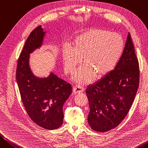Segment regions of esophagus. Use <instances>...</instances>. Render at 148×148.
Masks as SVG:
<instances>
[{"mask_svg":"<svg viewBox=\"0 0 148 148\" xmlns=\"http://www.w3.org/2000/svg\"><path fill=\"white\" fill-rule=\"evenodd\" d=\"M84 88L81 86H79V85H75L73 87V93L74 94H80L82 93L83 92H84Z\"/></svg>","mask_w":148,"mask_h":148,"instance_id":"1","label":"esophagus"}]
</instances>
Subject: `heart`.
<instances>
[{"label":"heart","instance_id":"obj_1","mask_svg":"<svg viewBox=\"0 0 148 148\" xmlns=\"http://www.w3.org/2000/svg\"><path fill=\"white\" fill-rule=\"evenodd\" d=\"M124 41L121 36L111 31L92 29L80 34L71 47L63 50L65 71L73 75L83 59V65L75 75L79 83L86 84L94 77L100 79L114 69L122 56Z\"/></svg>","mask_w":148,"mask_h":148}]
</instances>
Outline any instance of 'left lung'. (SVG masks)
<instances>
[{"mask_svg": "<svg viewBox=\"0 0 148 148\" xmlns=\"http://www.w3.org/2000/svg\"><path fill=\"white\" fill-rule=\"evenodd\" d=\"M139 65L129 33L124 51L111 72L89 85L86 93L91 129L104 132L121 123L131 107L139 84Z\"/></svg>", "mask_w": 148, "mask_h": 148, "instance_id": "8db88e82", "label": "left lung"}]
</instances>
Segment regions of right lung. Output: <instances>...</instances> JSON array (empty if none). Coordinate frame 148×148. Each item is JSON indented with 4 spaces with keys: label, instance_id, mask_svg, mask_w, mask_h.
<instances>
[{
    "label": "right lung",
    "instance_id": "right-lung-1",
    "mask_svg": "<svg viewBox=\"0 0 148 148\" xmlns=\"http://www.w3.org/2000/svg\"><path fill=\"white\" fill-rule=\"evenodd\" d=\"M46 33L41 25L30 33L18 59L16 81L24 107L33 121L45 129L54 130L64 122L63 106L72 93V86L53 71L47 77H39L31 69L30 54L42 47Z\"/></svg>",
    "mask_w": 148,
    "mask_h": 148
}]
</instances>
